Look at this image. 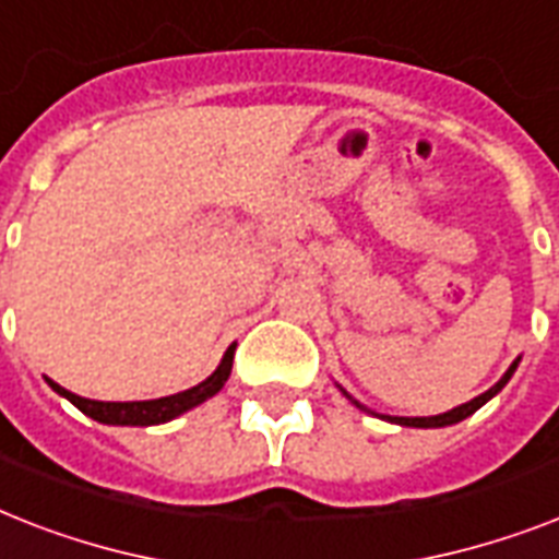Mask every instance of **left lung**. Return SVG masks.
Instances as JSON below:
<instances>
[{"label": "left lung", "instance_id": "8db88e82", "mask_svg": "<svg viewBox=\"0 0 559 559\" xmlns=\"http://www.w3.org/2000/svg\"><path fill=\"white\" fill-rule=\"evenodd\" d=\"M516 366H520V359H516V362H513V366L508 368V371H504V377H502V380H499V382H496L493 389H487L485 394H478V397H473V400H469V403H461V406L450 408V412H443V415H432V417H394V415H377V412H371V415L382 417V420H389V424L415 426V429H438V426L459 424V420H464V417H469V415H473V412H478V408L485 406L487 400L496 397V394H499V391H502L504 385H508V380H511V377H513V371H516ZM342 394H345V397H348L350 403H354V406L362 408V412H368V408L362 406V403H357V400L350 397V394H348V391H345V389H342Z\"/></svg>", "mask_w": 559, "mask_h": 559}]
</instances>
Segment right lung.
<instances>
[{"mask_svg":"<svg viewBox=\"0 0 559 559\" xmlns=\"http://www.w3.org/2000/svg\"><path fill=\"white\" fill-rule=\"evenodd\" d=\"M231 359H235V345L223 354L219 359L217 371L205 377L200 385H193L188 391H179V394H170V397H159V400H133V403H104V400H86L78 397L72 391H66L63 385H57L55 380L46 382L51 389L66 397L72 406H78L83 415H90L92 420H98V424H109V426H156V424H168L174 417H179L188 408L200 406L209 397H214L223 385H226L228 373H231Z\"/></svg>","mask_w":559,"mask_h":559,"instance_id":"1","label":"right lung"}]
</instances>
